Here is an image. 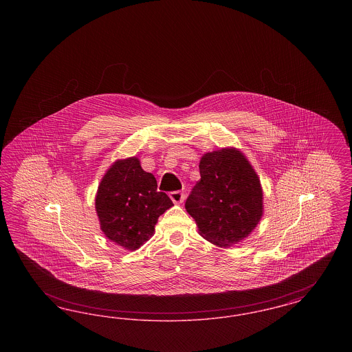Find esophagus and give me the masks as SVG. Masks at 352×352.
I'll return each instance as SVG.
<instances>
[{
	"instance_id": "1",
	"label": "esophagus",
	"mask_w": 352,
	"mask_h": 352,
	"mask_svg": "<svg viewBox=\"0 0 352 352\" xmlns=\"http://www.w3.org/2000/svg\"><path fill=\"white\" fill-rule=\"evenodd\" d=\"M170 199L174 204H181L184 201V194L182 191H173L170 192Z\"/></svg>"
}]
</instances>
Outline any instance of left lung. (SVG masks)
Wrapping results in <instances>:
<instances>
[{"label":"left lung","instance_id":"8db88e82","mask_svg":"<svg viewBox=\"0 0 352 352\" xmlns=\"http://www.w3.org/2000/svg\"><path fill=\"white\" fill-rule=\"evenodd\" d=\"M201 179L186 201L201 237L218 247L247 239L264 214L260 178L244 153L221 148L203 154Z\"/></svg>","mask_w":352,"mask_h":352}]
</instances>
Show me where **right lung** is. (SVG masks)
Returning <instances> with one entry per match:
<instances>
[{
    "label": "right lung",
    "mask_w": 352,
    "mask_h": 352,
    "mask_svg": "<svg viewBox=\"0 0 352 352\" xmlns=\"http://www.w3.org/2000/svg\"><path fill=\"white\" fill-rule=\"evenodd\" d=\"M171 206L137 157L115 161L101 178L95 197L102 234L128 251L138 250L151 239L158 218Z\"/></svg>",
    "instance_id": "add662e5"
}]
</instances>
